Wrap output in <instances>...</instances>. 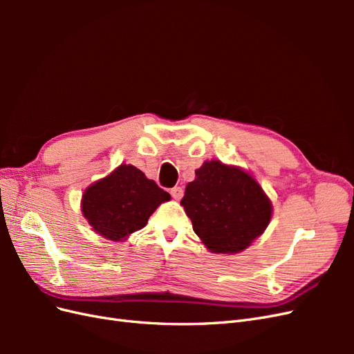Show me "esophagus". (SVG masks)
<instances>
[{"label": "esophagus", "instance_id": "1", "mask_svg": "<svg viewBox=\"0 0 354 354\" xmlns=\"http://www.w3.org/2000/svg\"><path fill=\"white\" fill-rule=\"evenodd\" d=\"M171 196H173L176 201H180L181 198H183V189L173 187V189H171Z\"/></svg>", "mask_w": 354, "mask_h": 354}]
</instances>
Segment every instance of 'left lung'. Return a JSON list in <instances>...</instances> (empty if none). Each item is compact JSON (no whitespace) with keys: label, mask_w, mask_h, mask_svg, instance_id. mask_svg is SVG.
<instances>
[{"label":"left lung","mask_w":354,"mask_h":354,"mask_svg":"<svg viewBox=\"0 0 354 354\" xmlns=\"http://www.w3.org/2000/svg\"><path fill=\"white\" fill-rule=\"evenodd\" d=\"M194 232L211 252L236 254L269 226L272 202L239 167L207 160L181 199Z\"/></svg>","instance_id":"1"}]
</instances>
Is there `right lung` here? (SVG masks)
<instances>
[{
	"mask_svg": "<svg viewBox=\"0 0 354 354\" xmlns=\"http://www.w3.org/2000/svg\"><path fill=\"white\" fill-rule=\"evenodd\" d=\"M169 198L140 169L122 164L85 189L81 209L95 233L121 242L143 229L153 211Z\"/></svg>",
	"mask_w": 354,
	"mask_h": 354,
	"instance_id": "add662e5",
	"label": "right lung"
}]
</instances>
